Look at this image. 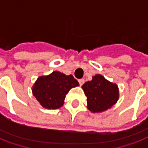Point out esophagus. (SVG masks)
<instances>
[{
	"label": "esophagus",
	"instance_id": "obj_1",
	"mask_svg": "<svg viewBox=\"0 0 148 148\" xmlns=\"http://www.w3.org/2000/svg\"><path fill=\"white\" fill-rule=\"evenodd\" d=\"M78 82H79V85H80V86H82L84 84V82H85V80H84L83 78H82V79H79V80H78Z\"/></svg>",
	"mask_w": 148,
	"mask_h": 148
}]
</instances>
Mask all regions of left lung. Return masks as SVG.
<instances>
[{
	"label": "left lung",
	"mask_w": 148,
	"mask_h": 148,
	"mask_svg": "<svg viewBox=\"0 0 148 148\" xmlns=\"http://www.w3.org/2000/svg\"><path fill=\"white\" fill-rule=\"evenodd\" d=\"M82 88L87 97V108L92 112L106 111L119 99L117 85L106 80L101 74L93 76Z\"/></svg>",
	"instance_id": "obj_1"
}]
</instances>
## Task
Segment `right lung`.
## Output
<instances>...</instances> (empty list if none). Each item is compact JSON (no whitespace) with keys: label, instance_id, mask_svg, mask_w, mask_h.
<instances>
[{"label":"right lung","instance_id":"right-lung-1","mask_svg":"<svg viewBox=\"0 0 148 148\" xmlns=\"http://www.w3.org/2000/svg\"><path fill=\"white\" fill-rule=\"evenodd\" d=\"M79 86L72 75L53 71L47 76H40L32 86V93L46 109H57L63 106L66 95L71 89Z\"/></svg>","mask_w":148,"mask_h":148}]
</instances>
